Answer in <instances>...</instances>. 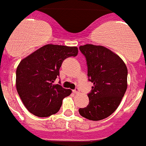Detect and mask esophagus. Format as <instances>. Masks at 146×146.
<instances>
[{
  "instance_id": "34e87169",
  "label": "esophagus",
  "mask_w": 146,
  "mask_h": 146,
  "mask_svg": "<svg viewBox=\"0 0 146 146\" xmlns=\"http://www.w3.org/2000/svg\"><path fill=\"white\" fill-rule=\"evenodd\" d=\"M80 92V90H79V89H78V88H75V89H74V90H73V92H74V94H77V93H78V92Z\"/></svg>"
}]
</instances>
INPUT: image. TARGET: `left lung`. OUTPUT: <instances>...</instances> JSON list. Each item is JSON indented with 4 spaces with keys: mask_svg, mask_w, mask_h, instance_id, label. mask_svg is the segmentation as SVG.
Masks as SVG:
<instances>
[{
    "mask_svg": "<svg viewBox=\"0 0 146 146\" xmlns=\"http://www.w3.org/2000/svg\"><path fill=\"white\" fill-rule=\"evenodd\" d=\"M87 64L89 81L93 83L90 99L79 113L92 121L111 115L120 104L127 90V69L117 54L101 45L87 44L79 48Z\"/></svg>",
    "mask_w": 146,
    "mask_h": 146,
    "instance_id": "1",
    "label": "left lung"
}]
</instances>
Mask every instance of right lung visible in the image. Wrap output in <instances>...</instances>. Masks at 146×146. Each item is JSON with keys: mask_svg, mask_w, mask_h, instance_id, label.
Returning a JSON list of instances; mask_svg holds the SVG:
<instances>
[{"mask_svg": "<svg viewBox=\"0 0 146 146\" xmlns=\"http://www.w3.org/2000/svg\"><path fill=\"white\" fill-rule=\"evenodd\" d=\"M78 53L77 47L46 44L20 62L16 69L17 92L30 113L48 117L60 110L62 99L72 90L54 82L60 76L63 60Z\"/></svg>", "mask_w": 146, "mask_h": 146, "instance_id": "obj_1", "label": "right lung"}]
</instances>
